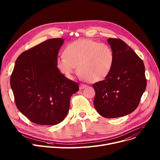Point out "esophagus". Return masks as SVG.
Listing matches in <instances>:
<instances>
[{"instance_id": "1", "label": "esophagus", "mask_w": 160, "mask_h": 160, "mask_svg": "<svg viewBox=\"0 0 160 160\" xmlns=\"http://www.w3.org/2000/svg\"><path fill=\"white\" fill-rule=\"evenodd\" d=\"M88 87L87 85H85V84H83V83H81V84L80 85V89H83L84 88H86Z\"/></svg>"}]
</instances>
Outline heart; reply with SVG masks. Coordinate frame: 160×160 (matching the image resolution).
Masks as SVG:
<instances>
[{
	"label": "heart",
	"mask_w": 160,
	"mask_h": 160,
	"mask_svg": "<svg viewBox=\"0 0 160 160\" xmlns=\"http://www.w3.org/2000/svg\"><path fill=\"white\" fill-rule=\"evenodd\" d=\"M63 56L56 60L58 69L72 78L78 67V73L89 82L105 79L110 73L114 54L110 46L91 39H80L66 47Z\"/></svg>",
	"instance_id": "obj_1"
}]
</instances>
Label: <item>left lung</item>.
Segmentation results:
<instances>
[{
  "mask_svg": "<svg viewBox=\"0 0 160 160\" xmlns=\"http://www.w3.org/2000/svg\"><path fill=\"white\" fill-rule=\"evenodd\" d=\"M114 54L110 73L104 80L94 83V106L106 118L128 115L137 108L145 91V69L141 59L119 39L109 38Z\"/></svg>",
  "mask_w": 160,
  "mask_h": 160,
  "instance_id": "8db88e82",
  "label": "left lung"
}]
</instances>
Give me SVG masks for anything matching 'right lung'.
<instances>
[{"label": "right lung", "mask_w": 160, "mask_h": 160, "mask_svg": "<svg viewBox=\"0 0 160 160\" xmlns=\"http://www.w3.org/2000/svg\"><path fill=\"white\" fill-rule=\"evenodd\" d=\"M64 39H48L16 60L10 86L18 110L33 123L56 125L69 112L70 98L79 89L78 83L67 78L56 65Z\"/></svg>", "instance_id": "right-lung-1"}]
</instances>
